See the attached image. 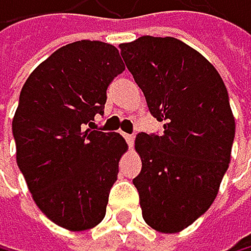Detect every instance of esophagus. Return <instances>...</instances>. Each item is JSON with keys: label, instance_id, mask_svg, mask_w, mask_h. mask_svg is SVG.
I'll return each instance as SVG.
<instances>
[{"label": "esophagus", "instance_id": "1", "mask_svg": "<svg viewBox=\"0 0 251 251\" xmlns=\"http://www.w3.org/2000/svg\"><path fill=\"white\" fill-rule=\"evenodd\" d=\"M124 135V138H126V141H127V145L128 146H133V141H135V136L133 135H130V133H123Z\"/></svg>", "mask_w": 251, "mask_h": 251}]
</instances>
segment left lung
<instances>
[{"mask_svg": "<svg viewBox=\"0 0 251 251\" xmlns=\"http://www.w3.org/2000/svg\"><path fill=\"white\" fill-rule=\"evenodd\" d=\"M119 49L151 115L165 123L162 135L135 138L143 219L179 233L211 207L228 170L236 130L228 91L211 62L179 39L143 36Z\"/></svg>", "mask_w": 251, "mask_h": 251, "instance_id": "left-lung-1", "label": "left lung"}]
</instances>
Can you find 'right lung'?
Masks as SVG:
<instances>
[{
    "mask_svg": "<svg viewBox=\"0 0 251 251\" xmlns=\"http://www.w3.org/2000/svg\"><path fill=\"white\" fill-rule=\"evenodd\" d=\"M124 69L116 47L78 40L39 64L22 88L12 119L17 165L37 207L58 226L84 231L105 217L127 143L116 132L93 130V121Z\"/></svg>",
    "mask_w": 251,
    "mask_h": 251,
    "instance_id": "1",
    "label": "right lung"
}]
</instances>
